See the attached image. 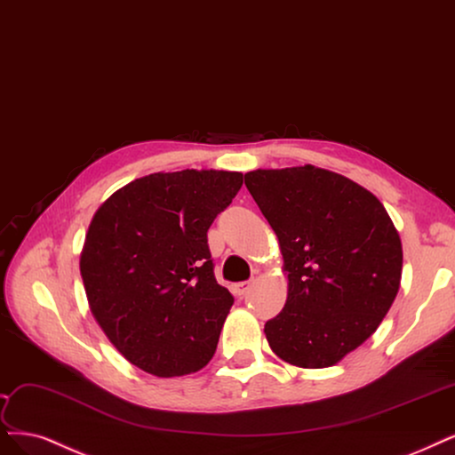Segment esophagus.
<instances>
[{
	"label": "esophagus",
	"mask_w": 455,
	"mask_h": 455,
	"mask_svg": "<svg viewBox=\"0 0 455 455\" xmlns=\"http://www.w3.org/2000/svg\"><path fill=\"white\" fill-rule=\"evenodd\" d=\"M250 288H252V282H250V280L237 282V284H233V291H235V295H239V297H244Z\"/></svg>",
	"instance_id": "esophagus-1"
}]
</instances>
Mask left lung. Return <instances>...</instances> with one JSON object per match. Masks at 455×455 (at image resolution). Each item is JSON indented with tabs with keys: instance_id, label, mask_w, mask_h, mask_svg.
<instances>
[{
	"instance_id": "1",
	"label": "left lung",
	"mask_w": 455,
	"mask_h": 455,
	"mask_svg": "<svg viewBox=\"0 0 455 455\" xmlns=\"http://www.w3.org/2000/svg\"><path fill=\"white\" fill-rule=\"evenodd\" d=\"M244 184L275 229L288 299L265 323L284 362L331 367L380 325L399 291L403 250L382 203L315 165L258 169Z\"/></svg>"
}]
</instances>
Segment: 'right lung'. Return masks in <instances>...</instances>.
I'll list each match as a JSON object with an SVG mask.
<instances>
[{"label":"right lung","instance_id":"add662e5","mask_svg":"<svg viewBox=\"0 0 455 455\" xmlns=\"http://www.w3.org/2000/svg\"><path fill=\"white\" fill-rule=\"evenodd\" d=\"M241 186L229 171L154 173L93 214L81 254L90 310L135 367L169 379L211 362L235 299L216 282L207 231Z\"/></svg>","mask_w":455,"mask_h":455}]
</instances>
